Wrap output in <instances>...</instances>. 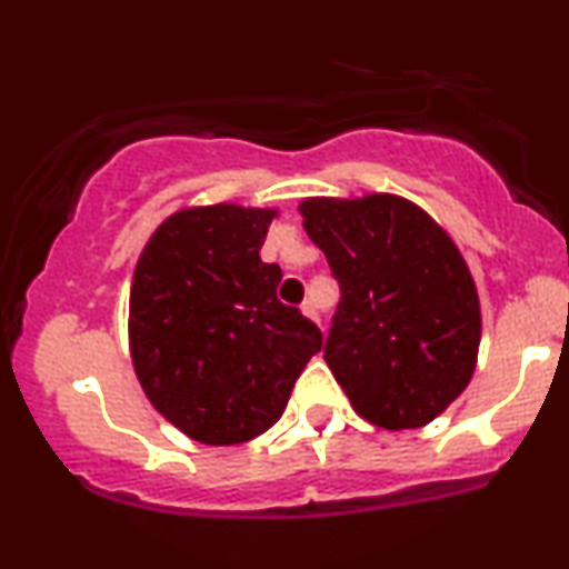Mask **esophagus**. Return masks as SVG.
Listing matches in <instances>:
<instances>
[{
    "mask_svg": "<svg viewBox=\"0 0 569 569\" xmlns=\"http://www.w3.org/2000/svg\"><path fill=\"white\" fill-rule=\"evenodd\" d=\"M302 312L307 318H310V321H318V307H316V302H312V299H307V302L302 305Z\"/></svg>",
    "mask_w": 569,
    "mask_h": 569,
    "instance_id": "obj_1",
    "label": "esophagus"
}]
</instances>
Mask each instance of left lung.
I'll list each match as a JSON object with an SVG mask.
<instances>
[{"label": "left lung", "mask_w": 569, "mask_h": 569, "mask_svg": "<svg viewBox=\"0 0 569 569\" xmlns=\"http://www.w3.org/2000/svg\"><path fill=\"white\" fill-rule=\"evenodd\" d=\"M299 213L342 289L323 358L352 409L385 430L433 422L479 358V291L460 248L401 194L305 198Z\"/></svg>", "instance_id": "left-lung-1"}]
</instances>
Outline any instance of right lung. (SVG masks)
I'll return each instance as SVG.
<instances>
[{
  "label": "right lung",
  "mask_w": 569,
  "mask_h": 569,
  "mask_svg": "<svg viewBox=\"0 0 569 569\" xmlns=\"http://www.w3.org/2000/svg\"><path fill=\"white\" fill-rule=\"evenodd\" d=\"M278 208L189 206L143 246L130 283V361L149 403L189 439L230 447L272 428L323 335L278 302L259 257Z\"/></svg>",
  "instance_id": "1"
}]
</instances>
